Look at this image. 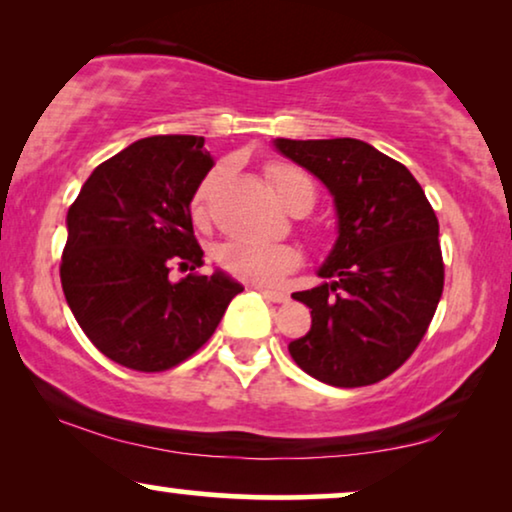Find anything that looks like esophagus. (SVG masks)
<instances>
[{"label":"esophagus","instance_id":"34e87169","mask_svg":"<svg viewBox=\"0 0 512 512\" xmlns=\"http://www.w3.org/2000/svg\"><path fill=\"white\" fill-rule=\"evenodd\" d=\"M261 293L268 300H272V303H286V300H289V296H286V293H282V291H270V289H261Z\"/></svg>","mask_w":512,"mask_h":512}]
</instances>
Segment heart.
<instances>
[{
    "mask_svg": "<svg viewBox=\"0 0 512 512\" xmlns=\"http://www.w3.org/2000/svg\"><path fill=\"white\" fill-rule=\"evenodd\" d=\"M223 181V170L209 172L193 195L195 223H207L212 198ZM268 181L277 200L291 214H307L317 202V184L305 170L289 163H272L268 167ZM216 263L226 275L242 282L275 289L286 277L300 268L303 256L291 244H254V242H226L216 249Z\"/></svg>",
    "mask_w": 512,
    "mask_h": 512,
    "instance_id": "b5f03b06",
    "label": "heart"
}]
</instances>
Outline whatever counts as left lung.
I'll use <instances>...</instances> for the list:
<instances>
[{
    "instance_id": "obj_1",
    "label": "left lung",
    "mask_w": 512,
    "mask_h": 512,
    "mask_svg": "<svg viewBox=\"0 0 512 512\" xmlns=\"http://www.w3.org/2000/svg\"><path fill=\"white\" fill-rule=\"evenodd\" d=\"M333 193L340 237L319 270L331 282L293 293L312 328L293 361L333 387H368L415 352L443 296L438 219L424 188L398 160L361 139H277Z\"/></svg>"
}]
</instances>
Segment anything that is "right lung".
Here are the masks:
<instances>
[{"label":"right lung","instance_id":"right-lung-1","mask_svg":"<svg viewBox=\"0 0 512 512\" xmlns=\"http://www.w3.org/2000/svg\"><path fill=\"white\" fill-rule=\"evenodd\" d=\"M212 165L205 137L139 139L97 165L69 207L62 291L88 340L118 366H179L242 291L223 272H193L205 261L188 205ZM174 264L192 265L177 285Z\"/></svg>","mask_w":512,"mask_h":512}]
</instances>
